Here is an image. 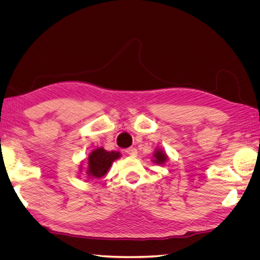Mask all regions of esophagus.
<instances>
[{
  "instance_id": "1",
  "label": "esophagus",
  "mask_w": 260,
  "mask_h": 260,
  "mask_svg": "<svg viewBox=\"0 0 260 260\" xmlns=\"http://www.w3.org/2000/svg\"><path fill=\"white\" fill-rule=\"evenodd\" d=\"M125 153H127L130 156H137L138 149L136 147H129V148L125 149Z\"/></svg>"
}]
</instances>
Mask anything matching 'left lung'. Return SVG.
Wrapping results in <instances>:
<instances>
[{
  "label": "left lung",
  "mask_w": 260,
  "mask_h": 260,
  "mask_svg": "<svg viewBox=\"0 0 260 260\" xmlns=\"http://www.w3.org/2000/svg\"><path fill=\"white\" fill-rule=\"evenodd\" d=\"M154 156H155V162H157V164H164L167 160V155L164 154L161 151L155 152Z\"/></svg>",
  "instance_id": "obj_1"
}]
</instances>
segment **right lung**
Segmentation results:
<instances>
[{"label":"right lung","mask_w":260,"mask_h":260,"mask_svg":"<svg viewBox=\"0 0 260 260\" xmlns=\"http://www.w3.org/2000/svg\"><path fill=\"white\" fill-rule=\"evenodd\" d=\"M120 154L118 152H107L104 148H98L89 156V171L88 174L92 177H103L107 170L111 168L112 164L117 159Z\"/></svg>","instance_id":"add662e5"}]
</instances>
